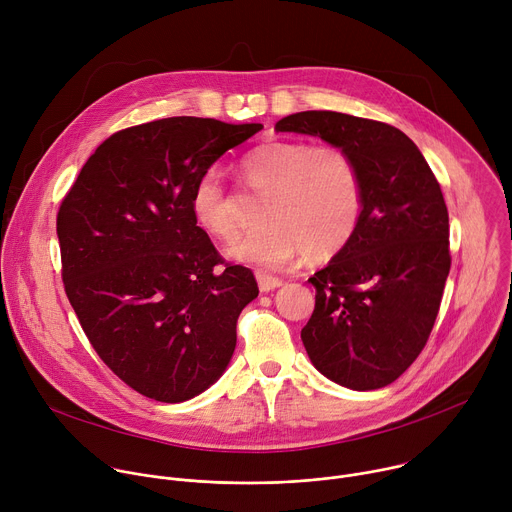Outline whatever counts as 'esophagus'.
Masks as SVG:
<instances>
[{"label":"esophagus","instance_id":"1","mask_svg":"<svg viewBox=\"0 0 512 512\" xmlns=\"http://www.w3.org/2000/svg\"><path fill=\"white\" fill-rule=\"evenodd\" d=\"M257 283H259V289L261 291H273V289H277L283 281L279 279V277H273V275H265V273H257Z\"/></svg>","mask_w":512,"mask_h":512}]
</instances>
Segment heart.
<instances>
[{
    "instance_id": "heart-1",
    "label": "heart",
    "mask_w": 512,
    "mask_h": 512,
    "mask_svg": "<svg viewBox=\"0 0 512 512\" xmlns=\"http://www.w3.org/2000/svg\"><path fill=\"white\" fill-rule=\"evenodd\" d=\"M243 180L265 192L255 231L229 247L241 263L277 269L302 251L328 259L348 245L362 214V184L354 160L338 145L273 139L241 160ZM194 223L208 237L231 241L239 233L233 198L218 170H204L188 198Z\"/></svg>"
}]
</instances>
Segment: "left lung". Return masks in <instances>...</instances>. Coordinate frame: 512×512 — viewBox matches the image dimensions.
I'll return each instance as SVG.
<instances>
[{"label":"left lung","instance_id":"obj_1","mask_svg":"<svg viewBox=\"0 0 512 512\" xmlns=\"http://www.w3.org/2000/svg\"><path fill=\"white\" fill-rule=\"evenodd\" d=\"M275 131L314 135L356 164V233L308 281L316 308L302 330L314 367L330 381L373 391L399 379L423 350L450 273L444 194L417 145L397 127L336 111H302Z\"/></svg>","mask_w":512,"mask_h":512}]
</instances>
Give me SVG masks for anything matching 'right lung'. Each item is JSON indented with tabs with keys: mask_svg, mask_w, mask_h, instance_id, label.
Here are the masks:
<instances>
[{
	"mask_svg": "<svg viewBox=\"0 0 512 512\" xmlns=\"http://www.w3.org/2000/svg\"><path fill=\"white\" fill-rule=\"evenodd\" d=\"M261 123L168 117L105 139L64 196L56 235L70 306L137 393L188 401L227 371L237 318L259 294L188 208L196 178Z\"/></svg>",
	"mask_w": 512,
	"mask_h": 512,
	"instance_id": "1",
	"label": "right lung"
}]
</instances>
